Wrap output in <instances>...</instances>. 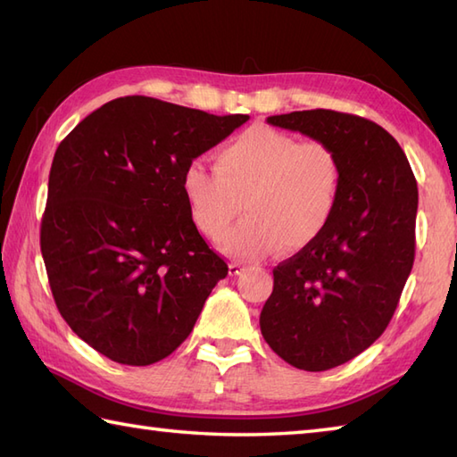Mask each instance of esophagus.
Segmentation results:
<instances>
[{"mask_svg": "<svg viewBox=\"0 0 457 457\" xmlns=\"http://www.w3.org/2000/svg\"><path fill=\"white\" fill-rule=\"evenodd\" d=\"M244 269H245L244 265L236 263V261H234V263H229V275L231 277H237V275H241V270H244Z\"/></svg>", "mask_w": 457, "mask_h": 457, "instance_id": "1", "label": "esophagus"}]
</instances>
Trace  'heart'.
Here are the masks:
<instances>
[{"label":"heart","mask_w":457,"mask_h":457,"mask_svg":"<svg viewBox=\"0 0 457 457\" xmlns=\"http://www.w3.org/2000/svg\"><path fill=\"white\" fill-rule=\"evenodd\" d=\"M216 170L192 161L182 172V192L192 221L218 239L244 205L248 218L220 247L237 259H259L283 244L298 251L332 221L342 162L322 141L300 143L293 135L251 128L213 154Z\"/></svg>","instance_id":"obj_1"}]
</instances>
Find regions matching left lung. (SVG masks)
Masks as SVG:
<instances>
[{"instance_id": "obj_1", "label": "left lung", "mask_w": 457, "mask_h": 457, "mask_svg": "<svg viewBox=\"0 0 457 457\" xmlns=\"http://www.w3.org/2000/svg\"><path fill=\"white\" fill-rule=\"evenodd\" d=\"M267 123L328 143L342 190L326 231L273 269L261 334L287 363L326 371L385 332L414 263L419 188L401 145L352 113L306 110Z\"/></svg>"}]
</instances>
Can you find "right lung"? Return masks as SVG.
<instances>
[{"label": "right lung", "instance_id": "1", "mask_svg": "<svg viewBox=\"0 0 457 457\" xmlns=\"http://www.w3.org/2000/svg\"><path fill=\"white\" fill-rule=\"evenodd\" d=\"M247 120L125 96L58 145L41 221L48 285L72 332L112 361L170 355L226 278L192 221L182 172Z\"/></svg>", "mask_w": 457, "mask_h": 457}]
</instances>
